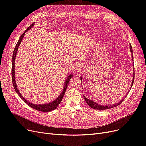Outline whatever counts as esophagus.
I'll use <instances>...</instances> for the list:
<instances>
[{"label":"esophagus","instance_id":"obj_1","mask_svg":"<svg viewBox=\"0 0 146 146\" xmlns=\"http://www.w3.org/2000/svg\"><path fill=\"white\" fill-rule=\"evenodd\" d=\"M83 66L82 64H78L75 68V71L76 72H82L83 70Z\"/></svg>","mask_w":146,"mask_h":146}]
</instances>
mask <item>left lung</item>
Listing matches in <instances>:
<instances>
[{"label": "left lung", "mask_w": 146, "mask_h": 146, "mask_svg": "<svg viewBox=\"0 0 146 146\" xmlns=\"http://www.w3.org/2000/svg\"><path fill=\"white\" fill-rule=\"evenodd\" d=\"M129 50L131 52V58H132V61H133V68H134V62H133V50H132V47H131V44L129 43ZM133 79H132V82L131 85H130V88L129 89V90L131 89L133 85V83L134 81V69H133ZM80 80H82V76H80ZM129 92V91L127 92V94L125 95V96L122 99V100H121L119 102H118L117 103L115 104H112V105H101V104H99L95 102H94L92 100H90V99H88L86 97H85V96L83 95V98L85 99V100L86 101V102L88 104V105L90 107V108L95 109V110H107V109H110V108H112L113 107H115L118 105H119L122 101L124 100V99L126 98L127 95H128Z\"/></svg>", "instance_id": "left-lung-1"}]
</instances>
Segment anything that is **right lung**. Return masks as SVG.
<instances>
[{"instance_id": "1", "label": "right lung", "mask_w": 146, "mask_h": 146, "mask_svg": "<svg viewBox=\"0 0 146 146\" xmlns=\"http://www.w3.org/2000/svg\"><path fill=\"white\" fill-rule=\"evenodd\" d=\"M35 24V22H34L33 24H32L25 31V32L23 33L21 36H20L19 39L15 46V47L14 48V51L13 52V55H12V83H13V86L14 87V89L15 90V92H16L17 94L19 96V97L24 101L27 105H28L31 108L37 110V111H42V112H49V111H51L56 110L57 106H58V105L60 104L61 100L63 98V96L66 92V89H67V87L68 85L69 81L70 80V79L73 77V74H70L69 76H68V77L67 78V79H66L65 82H64V85L63 86V89L62 90V92H61V94L59 95V96L55 99L49 103H46V104H33L31 102H29L28 101H27V99H25L24 96H23L20 93V92L19 91V89L17 87V85L16 83V80H15V58H16V56H17V52L18 51V48L19 47V45L21 43V41L24 38V35H25V33L26 32H27L29 29H30L31 28H33L34 27Z\"/></svg>"}]
</instances>
